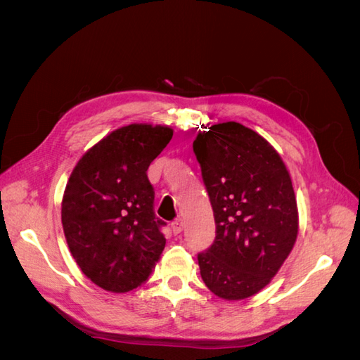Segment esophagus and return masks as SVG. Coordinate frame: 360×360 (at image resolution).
Returning <instances> with one entry per match:
<instances>
[{"instance_id":"esophagus-1","label":"esophagus","mask_w":360,"mask_h":360,"mask_svg":"<svg viewBox=\"0 0 360 360\" xmlns=\"http://www.w3.org/2000/svg\"><path fill=\"white\" fill-rule=\"evenodd\" d=\"M183 228H184V221L181 217H179V219H176L171 224V230L174 234H180L183 231Z\"/></svg>"}]
</instances>
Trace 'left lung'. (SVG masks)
<instances>
[{
	"label": "left lung",
	"instance_id": "8db88e82",
	"mask_svg": "<svg viewBox=\"0 0 360 360\" xmlns=\"http://www.w3.org/2000/svg\"><path fill=\"white\" fill-rule=\"evenodd\" d=\"M193 153L213 209L214 242L198 254L200 274L226 300L254 296L290 255L299 230L290 174L267 141L240 123L210 126Z\"/></svg>",
	"mask_w": 360,
	"mask_h": 360
}]
</instances>
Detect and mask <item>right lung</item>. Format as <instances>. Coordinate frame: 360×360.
<instances>
[{
    "label": "right lung",
    "mask_w": 360,
    "mask_h": 360,
    "mask_svg": "<svg viewBox=\"0 0 360 360\" xmlns=\"http://www.w3.org/2000/svg\"><path fill=\"white\" fill-rule=\"evenodd\" d=\"M172 129L129 124L99 141L76 163L64 191L61 222L84 275L112 292L146 282L163 248L167 224L155 213L147 169Z\"/></svg>",
    "instance_id": "obj_1"
}]
</instances>
